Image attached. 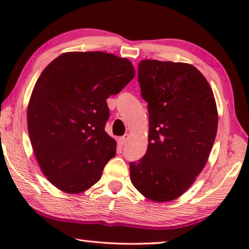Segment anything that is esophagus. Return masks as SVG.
Segmentation results:
<instances>
[{
  "mask_svg": "<svg viewBox=\"0 0 249 249\" xmlns=\"http://www.w3.org/2000/svg\"><path fill=\"white\" fill-rule=\"evenodd\" d=\"M128 138H129L128 134H125V136H124V137L118 138V144H119L120 146L124 145L125 143H127V141H128Z\"/></svg>",
  "mask_w": 249,
  "mask_h": 249,
  "instance_id": "obj_1",
  "label": "esophagus"
}]
</instances>
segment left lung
I'll return each mask as SVG.
<instances>
[{"label":"left lung","instance_id":"left-lung-1","mask_svg":"<svg viewBox=\"0 0 249 249\" xmlns=\"http://www.w3.org/2000/svg\"><path fill=\"white\" fill-rule=\"evenodd\" d=\"M138 80L149 109V144L130 163V178L145 198L172 201L190 188L210 155L219 119L214 95L188 63L142 60Z\"/></svg>","mask_w":249,"mask_h":249}]
</instances>
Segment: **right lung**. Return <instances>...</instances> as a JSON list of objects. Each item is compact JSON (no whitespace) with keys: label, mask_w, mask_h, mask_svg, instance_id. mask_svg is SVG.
<instances>
[{"label":"right lung","mask_w":249,"mask_h":249,"mask_svg":"<svg viewBox=\"0 0 249 249\" xmlns=\"http://www.w3.org/2000/svg\"><path fill=\"white\" fill-rule=\"evenodd\" d=\"M136 75L128 59L100 51L65 52L47 65L27 107V127L43 175L65 194L89 189L116 155L105 131L106 99Z\"/></svg>","instance_id":"right-lung-1"}]
</instances>
